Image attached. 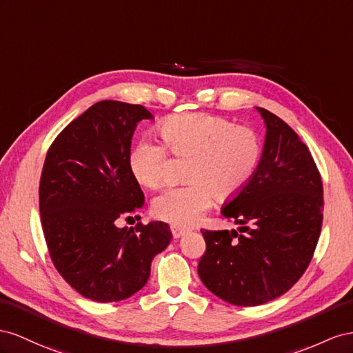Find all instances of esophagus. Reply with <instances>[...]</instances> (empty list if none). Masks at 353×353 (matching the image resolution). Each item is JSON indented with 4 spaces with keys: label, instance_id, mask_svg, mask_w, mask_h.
<instances>
[{
    "label": "esophagus",
    "instance_id": "obj_1",
    "mask_svg": "<svg viewBox=\"0 0 353 353\" xmlns=\"http://www.w3.org/2000/svg\"><path fill=\"white\" fill-rule=\"evenodd\" d=\"M170 229H171V234H173L174 238H180V236H183V235L188 234V229H185L182 226H177V225H171Z\"/></svg>",
    "mask_w": 353,
    "mask_h": 353
}]
</instances>
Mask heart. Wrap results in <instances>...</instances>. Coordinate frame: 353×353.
<instances>
[{"label":"heart","mask_w":353,"mask_h":353,"mask_svg":"<svg viewBox=\"0 0 353 353\" xmlns=\"http://www.w3.org/2000/svg\"><path fill=\"white\" fill-rule=\"evenodd\" d=\"M171 154L190 157L185 186L164 189L152 203L154 214L177 226H190L214 201L236 195L256 173L261 142L254 130L234 125L208 114L173 115L158 127ZM167 148L142 139L128 157V167L139 183L158 188L165 179Z\"/></svg>","instance_id":"b5f03b06"}]
</instances>
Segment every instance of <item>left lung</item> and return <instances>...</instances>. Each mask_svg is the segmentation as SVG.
<instances>
[{
	"instance_id": "1",
	"label": "left lung",
	"mask_w": 353,
	"mask_h": 353,
	"mask_svg": "<svg viewBox=\"0 0 353 353\" xmlns=\"http://www.w3.org/2000/svg\"><path fill=\"white\" fill-rule=\"evenodd\" d=\"M266 125L256 173L221 214L237 230H205L198 275L219 299L259 306L293 287L307 269L322 226V180L309 149L283 119L256 108Z\"/></svg>"
}]
</instances>
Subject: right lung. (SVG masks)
Instances as JSON below:
<instances>
[{"label":"right lung","instance_id":"obj_1","mask_svg":"<svg viewBox=\"0 0 353 353\" xmlns=\"http://www.w3.org/2000/svg\"><path fill=\"white\" fill-rule=\"evenodd\" d=\"M142 105L102 100L68 124L50 146L39 213L54 268L79 294L108 303L142 290L150 263L170 244L164 221L118 228L145 196L128 167Z\"/></svg>","mask_w":353,"mask_h":353}]
</instances>
